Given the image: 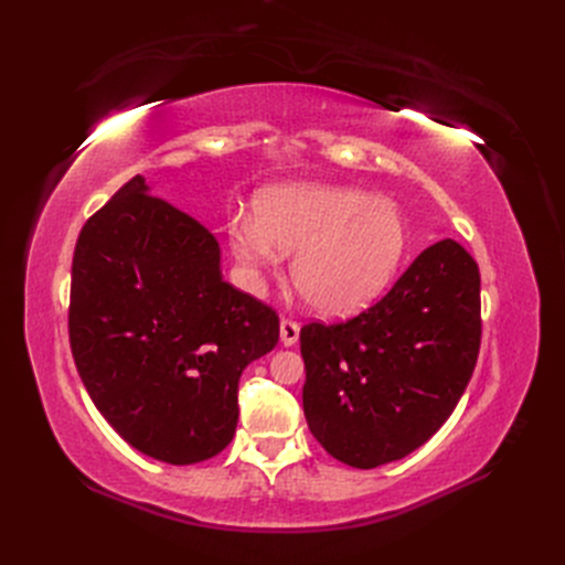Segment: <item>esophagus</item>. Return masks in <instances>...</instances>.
Returning <instances> with one entry per match:
<instances>
[{
    "instance_id": "34e87169",
    "label": "esophagus",
    "mask_w": 565,
    "mask_h": 565,
    "mask_svg": "<svg viewBox=\"0 0 565 565\" xmlns=\"http://www.w3.org/2000/svg\"><path fill=\"white\" fill-rule=\"evenodd\" d=\"M280 341L282 347H295L299 341V324L295 320H282L280 322Z\"/></svg>"
}]
</instances>
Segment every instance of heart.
<instances>
[{
    "label": "heart",
    "mask_w": 565,
    "mask_h": 565,
    "mask_svg": "<svg viewBox=\"0 0 565 565\" xmlns=\"http://www.w3.org/2000/svg\"><path fill=\"white\" fill-rule=\"evenodd\" d=\"M226 231L249 287H259L295 252L292 285L324 318L358 313L377 299L409 241L405 216L391 200L334 183L266 188L254 214H233Z\"/></svg>",
    "instance_id": "obj_1"
}]
</instances>
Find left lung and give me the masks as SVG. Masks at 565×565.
Returning a JSON list of instances; mask_svg holds the SVG:
<instances>
[{
  "label": "left lung",
  "mask_w": 565,
  "mask_h": 565,
  "mask_svg": "<svg viewBox=\"0 0 565 565\" xmlns=\"http://www.w3.org/2000/svg\"><path fill=\"white\" fill-rule=\"evenodd\" d=\"M303 415L334 459L374 469L403 459L452 415L481 347V276L446 237L391 292L341 324L301 330Z\"/></svg>",
  "instance_id": "1"
}]
</instances>
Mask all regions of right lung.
Returning <instances> with one entry per match:
<instances>
[{"mask_svg": "<svg viewBox=\"0 0 565 565\" xmlns=\"http://www.w3.org/2000/svg\"><path fill=\"white\" fill-rule=\"evenodd\" d=\"M276 311L224 280L214 235L134 177L84 224L71 347L89 398L131 448L195 465L237 426L243 370L276 349Z\"/></svg>", "mask_w": 565, "mask_h": 565, "instance_id": "add662e5", "label": "right lung"}]
</instances>
